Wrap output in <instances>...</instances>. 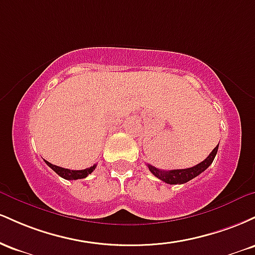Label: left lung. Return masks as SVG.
I'll use <instances>...</instances> for the list:
<instances>
[{"mask_svg":"<svg viewBox=\"0 0 255 255\" xmlns=\"http://www.w3.org/2000/svg\"><path fill=\"white\" fill-rule=\"evenodd\" d=\"M218 151V145L213 148L211 153L209 154L205 160H203L199 164L192 166V168L187 169H175V170H160V169L154 168L150 164H147L148 170H150L154 176L162 180L163 182L169 183V184H182L191 181L192 178L197 177L198 175H200L201 172L206 170L210 165L212 164L213 159H215L216 154Z\"/></svg>","mask_w":255,"mask_h":255,"instance_id":"left-lung-1","label":"left lung"}]
</instances>
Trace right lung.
Returning <instances> with one entry per match:
<instances>
[{
	"label": "right lung",
	"instance_id": "right-lung-1",
	"mask_svg": "<svg viewBox=\"0 0 255 255\" xmlns=\"http://www.w3.org/2000/svg\"><path fill=\"white\" fill-rule=\"evenodd\" d=\"M45 163L50 166L52 170L56 172L57 175H60L61 177L66 178V180H79V178H85L87 175H90L91 172L95 170L96 166H97V165L90 166V168L84 169V170H71V169H64V168H61V166L51 164V163H49L48 160H45Z\"/></svg>",
	"mask_w": 255,
	"mask_h": 255
}]
</instances>
